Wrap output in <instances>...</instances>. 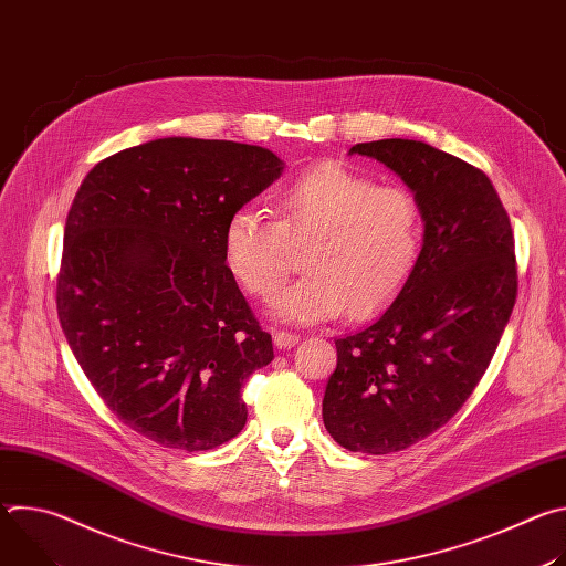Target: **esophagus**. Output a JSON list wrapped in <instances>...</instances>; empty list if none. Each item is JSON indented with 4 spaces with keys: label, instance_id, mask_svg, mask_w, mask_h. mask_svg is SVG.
I'll list each match as a JSON object with an SVG mask.
<instances>
[{
    "label": "esophagus",
    "instance_id": "esophagus-1",
    "mask_svg": "<svg viewBox=\"0 0 566 566\" xmlns=\"http://www.w3.org/2000/svg\"><path fill=\"white\" fill-rule=\"evenodd\" d=\"M297 340H300V336L291 334V332H275L273 334V343H275L277 349H291V347L297 345Z\"/></svg>",
    "mask_w": 566,
    "mask_h": 566
}]
</instances>
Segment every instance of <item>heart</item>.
Returning <instances> with one entry per match:
<instances>
[{"label": "heart", "mask_w": 566, "mask_h": 566, "mask_svg": "<svg viewBox=\"0 0 566 566\" xmlns=\"http://www.w3.org/2000/svg\"><path fill=\"white\" fill-rule=\"evenodd\" d=\"M275 214L239 208L223 230V260L249 295H273L295 266V249L311 239L304 277L273 300L286 322L354 317L385 308L410 282L423 249V210L402 186H378L338 160H322L293 177L275 199Z\"/></svg>", "instance_id": "b5f03b06"}]
</instances>
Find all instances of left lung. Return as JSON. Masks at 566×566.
I'll list each match as a JSON object with an SVG mask.
<instances>
[{"label": "left lung", "mask_w": 566, "mask_h": 566, "mask_svg": "<svg viewBox=\"0 0 566 566\" xmlns=\"http://www.w3.org/2000/svg\"><path fill=\"white\" fill-rule=\"evenodd\" d=\"M410 186L426 221L419 264L367 327L336 340L322 419L343 448L406 450L446 426L489 369L517 297L515 237L491 179L421 140L358 143Z\"/></svg>", "instance_id": "obj_1"}]
</instances>
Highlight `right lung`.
I'll use <instances>...</instances> for the list:
<instances>
[{"mask_svg":"<svg viewBox=\"0 0 566 566\" xmlns=\"http://www.w3.org/2000/svg\"><path fill=\"white\" fill-rule=\"evenodd\" d=\"M282 172L266 147L158 138L103 158L64 223L55 304L75 360L134 432L212 450L247 423L271 334L223 260L232 212Z\"/></svg>","mask_w":566,"mask_h":566,"instance_id":"1","label":"right lung"}]
</instances>
